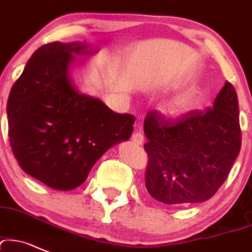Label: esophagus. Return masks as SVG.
<instances>
[{
    "label": "esophagus",
    "instance_id": "obj_1",
    "mask_svg": "<svg viewBox=\"0 0 252 252\" xmlns=\"http://www.w3.org/2000/svg\"><path fill=\"white\" fill-rule=\"evenodd\" d=\"M132 142L137 145H142L143 143H144V134H143L142 132H136V133H133V136H132Z\"/></svg>",
    "mask_w": 252,
    "mask_h": 252
}]
</instances>
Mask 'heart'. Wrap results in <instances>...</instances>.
<instances>
[{"label":"heart","mask_w":252,"mask_h":252,"mask_svg":"<svg viewBox=\"0 0 252 252\" xmlns=\"http://www.w3.org/2000/svg\"><path fill=\"white\" fill-rule=\"evenodd\" d=\"M194 99H196V93L194 91H189V93L180 94V96L170 99L168 103L166 104L167 113H169L170 115L184 114L192 107Z\"/></svg>","instance_id":"heart-1"}]
</instances>
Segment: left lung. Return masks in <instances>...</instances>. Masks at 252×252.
<instances>
[{
	"label": "left lung",
	"mask_w": 252,
	"mask_h": 252,
	"mask_svg": "<svg viewBox=\"0 0 252 252\" xmlns=\"http://www.w3.org/2000/svg\"><path fill=\"white\" fill-rule=\"evenodd\" d=\"M144 149L149 156L145 188L166 204L209 199L228 177L239 155L242 132L235 89L226 82L213 108L166 119L145 116Z\"/></svg>",
	"instance_id": "obj_1"
}]
</instances>
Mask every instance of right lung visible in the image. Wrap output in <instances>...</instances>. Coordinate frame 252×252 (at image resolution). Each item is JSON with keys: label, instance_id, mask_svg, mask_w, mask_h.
I'll list each match as a JSON object with an SVG mask.
<instances>
[{"label": "right lung", "instance_id": "obj_1", "mask_svg": "<svg viewBox=\"0 0 252 252\" xmlns=\"http://www.w3.org/2000/svg\"><path fill=\"white\" fill-rule=\"evenodd\" d=\"M96 48L82 42L40 47L13 85L7 102L8 136L25 173L51 189L82 185L99 158L129 139L134 116L118 114L82 94L69 74Z\"/></svg>", "mask_w": 252, "mask_h": 252}]
</instances>
